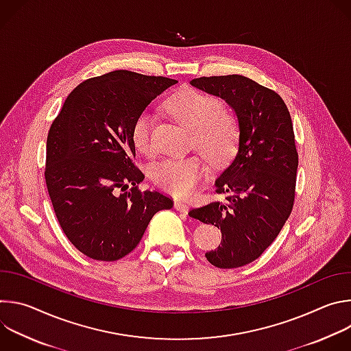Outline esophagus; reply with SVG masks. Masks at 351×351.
Here are the masks:
<instances>
[{
    "instance_id": "esophagus-1",
    "label": "esophagus",
    "mask_w": 351,
    "mask_h": 351,
    "mask_svg": "<svg viewBox=\"0 0 351 351\" xmlns=\"http://www.w3.org/2000/svg\"><path fill=\"white\" fill-rule=\"evenodd\" d=\"M175 208H176V211H179V213L187 214L190 207H189L184 202H180V199H175Z\"/></svg>"
}]
</instances>
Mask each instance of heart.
<instances>
[{
    "label": "heart",
    "mask_w": 351,
    "mask_h": 351,
    "mask_svg": "<svg viewBox=\"0 0 351 351\" xmlns=\"http://www.w3.org/2000/svg\"><path fill=\"white\" fill-rule=\"evenodd\" d=\"M168 111L184 126L191 129L193 143L208 161L222 167L234 156L239 144V122L236 115L221 107V101L195 88H182L167 99ZM153 115L143 111L132 126V141L140 153L152 152ZM207 165L198 156L168 158L154 164L149 176L164 191L186 197L190 195L204 178Z\"/></svg>",
    "instance_id": "obj_1"
}]
</instances>
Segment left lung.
<instances>
[{"label":"left lung","mask_w":351,"mask_h":351,"mask_svg":"<svg viewBox=\"0 0 351 351\" xmlns=\"http://www.w3.org/2000/svg\"><path fill=\"white\" fill-rule=\"evenodd\" d=\"M190 84L225 99L240 134L234 158L215 180L226 202L189 215L221 229V245L206 253L214 267H243L271 245L293 208L298 154L291 118L278 93L241 75L198 77Z\"/></svg>","instance_id":"1"}]
</instances>
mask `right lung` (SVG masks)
<instances>
[{
    "label": "right lung",
    "mask_w": 351,
    "mask_h": 351,
    "mask_svg": "<svg viewBox=\"0 0 351 351\" xmlns=\"http://www.w3.org/2000/svg\"><path fill=\"white\" fill-rule=\"evenodd\" d=\"M173 79L114 71L80 83L47 137L45 183L58 222L84 256L117 261L140 243L149 221L172 199L138 190L132 126ZM129 185L132 189L119 194Z\"/></svg>",
    "instance_id": "right-lung-1"
}]
</instances>
